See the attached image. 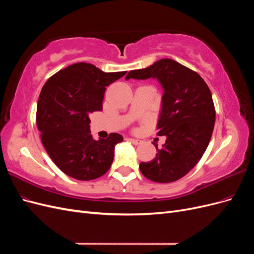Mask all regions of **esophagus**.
Here are the masks:
<instances>
[{"label":"esophagus","instance_id":"34e87169","mask_svg":"<svg viewBox=\"0 0 254 254\" xmlns=\"http://www.w3.org/2000/svg\"><path fill=\"white\" fill-rule=\"evenodd\" d=\"M130 142H131L133 145H139L141 144V141L140 140H135V139H128Z\"/></svg>","mask_w":254,"mask_h":254}]
</instances>
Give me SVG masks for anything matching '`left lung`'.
<instances>
[{
    "instance_id": "obj_1",
    "label": "left lung",
    "mask_w": 254,
    "mask_h": 254,
    "mask_svg": "<svg viewBox=\"0 0 254 254\" xmlns=\"http://www.w3.org/2000/svg\"><path fill=\"white\" fill-rule=\"evenodd\" d=\"M157 78L163 88L158 135L165 144L150 162H142L146 178L170 183L186 176L201 159L215 124L212 93L201 76L173 59H160L152 65L130 71L126 79Z\"/></svg>"
}]
</instances>
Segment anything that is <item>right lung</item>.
Here are the masks:
<instances>
[{
  "label": "right lung",
  "instance_id": "1",
  "mask_svg": "<svg viewBox=\"0 0 254 254\" xmlns=\"http://www.w3.org/2000/svg\"><path fill=\"white\" fill-rule=\"evenodd\" d=\"M126 72L105 73L91 64L79 63L60 70L40 92L36 122L45 150L60 171L74 179L88 181L109 171L119 133L95 140L90 114L103 110L106 87Z\"/></svg>",
  "mask_w": 254,
  "mask_h": 254
}]
</instances>
